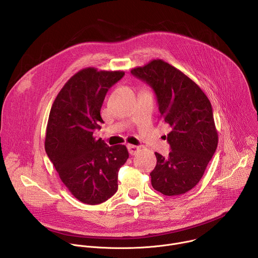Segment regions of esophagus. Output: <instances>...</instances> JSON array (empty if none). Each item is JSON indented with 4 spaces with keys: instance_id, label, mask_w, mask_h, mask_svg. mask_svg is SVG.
<instances>
[{
    "instance_id": "1",
    "label": "esophagus",
    "mask_w": 258,
    "mask_h": 258,
    "mask_svg": "<svg viewBox=\"0 0 258 258\" xmlns=\"http://www.w3.org/2000/svg\"><path fill=\"white\" fill-rule=\"evenodd\" d=\"M127 150H128V153L131 155H135L138 151H139V147L137 146H134V145H127Z\"/></svg>"
}]
</instances>
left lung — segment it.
Masks as SVG:
<instances>
[{
  "label": "left lung",
  "mask_w": 258,
  "mask_h": 258,
  "mask_svg": "<svg viewBox=\"0 0 258 258\" xmlns=\"http://www.w3.org/2000/svg\"><path fill=\"white\" fill-rule=\"evenodd\" d=\"M131 72L153 89L160 118L171 127L168 156L155 153L152 187L165 196L185 194L199 182L217 148L210 101L196 83L163 60H153Z\"/></svg>",
  "instance_id": "1"
}]
</instances>
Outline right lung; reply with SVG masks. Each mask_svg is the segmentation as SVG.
<instances>
[{
  "label": "right lung",
  "mask_w": 258,
  "mask_h": 258,
  "mask_svg": "<svg viewBox=\"0 0 258 258\" xmlns=\"http://www.w3.org/2000/svg\"><path fill=\"white\" fill-rule=\"evenodd\" d=\"M123 76L85 68L69 79L51 108L46 153L66 188L86 204L103 203L116 193L118 170L128 158L124 145L109 147L93 137L104 123L100 111L106 93Z\"/></svg>",
  "instance_id": "1"
}]
</instances>
